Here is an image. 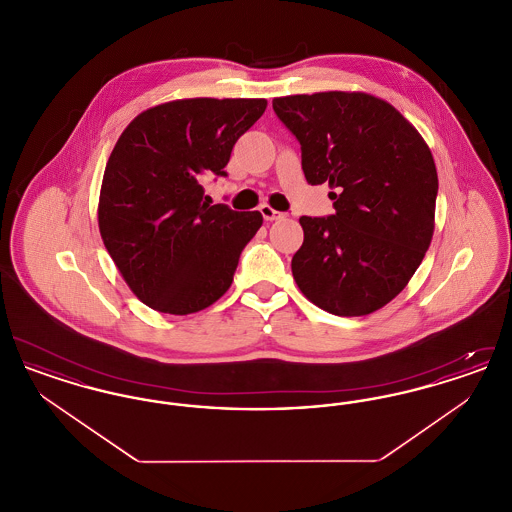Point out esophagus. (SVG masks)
I'll use <instances>...</instances> for the list:
<instances>
[{
    "mask_svg": "<svg viewBox=\"0 0 512 512\" xmlns=\"http://www.w3.org/2000/svg\"><path fill=\"white\" fill-rule=\"evenodd\" d=\"M259 211H261V215H263V219L268 220V222H272V220L282 219L284 215L280 213V211H274L270 205H261L259 207Z\"/></svg>",
    "mask_w": 512,
    "mask_h": 512,
    "instance_id": "1",
    "label": "esophagus"
}]
</instances>
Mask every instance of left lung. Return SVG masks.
Returning a JSON list of instances; mask_svg holds the SVG:
<instances>
[{"label": "left lung", "mask_w": 512, "mask_h": 512, "mask_svg": "<svg viewBox=\"0 0 512 512\" xmlns=\"http://www.w3.org/2000/svg\"><path fill=\"white\" fill-rule=\"evenodd\" d=\"M301 146L309 184L328 182L334 215L301 217L299 290L338 317L378 311L401 292L434 234L438 172L413 124L382 99L320 92L272 99Z\"/></svg>", "instance_id": "8db88e82"}]
</instances>
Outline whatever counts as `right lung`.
I'll return each mask as SVG.
<instances>
[{"instance_id":"1","label":"right lung","mask_w":512,"mask_h":512,"mask_svg":"<svg viewBox=\"0 0 512 512\" xmlns=\"http://www.w3.org/2000/svg\"><path fill=\"white\" fill-rule=\"evenodd\" d=\"M265 109L267 99L163 103L130 122L113 147L99 194V232L147 307L190 315L230 288L263 217L211 205L203 182L228 176L232 147Z\"/></svg>"}]
</instances>
